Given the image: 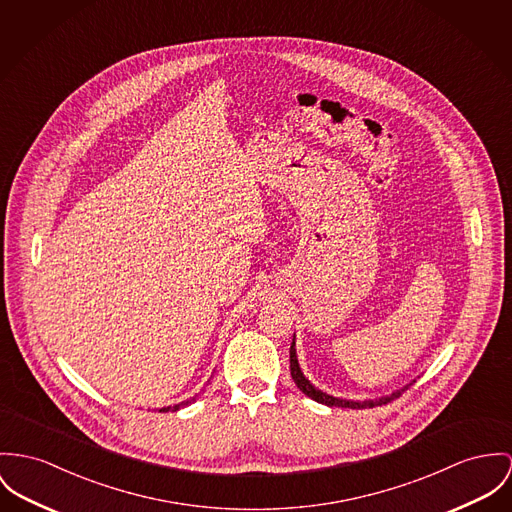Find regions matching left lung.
<instances>
[{
    "label": "left lung",
    "mask_w": 512,
    "mask_h": 512,
    "mask_svg": "<svg viewBox=\"0 0 512 512\" xmlns=\"http://www.w3.org/2000/svg\"><path fill=\"white\" fill-rule=\"evenodd\" d=\"M290 374H292V380L296 382V386L300 388V392L312 397L317 403H323L327 407H349V409H366V407H374V405H386L390 403L395 397L403 394L413 382H409L407 386H403L401 390H395L390 395H382V397H376V399H364V401H354V399H343V397H335V395L325 394L321 392L319 388H315L314 384L304 376L300 364H298V356H296V335L292 339V345H290Z\"/></svg>",
    "instance_id": "1"
}]
</instances>
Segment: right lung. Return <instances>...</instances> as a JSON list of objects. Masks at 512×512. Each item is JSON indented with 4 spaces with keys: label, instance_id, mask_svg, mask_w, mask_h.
<instances>
[{
    "label": "right lung",
    "instance_id": "obj_1",
    "mask_svg": "<svg viewBox=\"0 0 512 512\" xmlns=\"http://www.w3.org/2000/svg\"><path fill=\"white\" fill-rule=\"evenodd\" d=\"M193 399H195V397H193ZM189 403H191V399H187V401H181V403H177V405H173V407H171V405H169V407H161L159 411H163V413H167V411H177V409H181L183 405H189Z\"/></svg>",
    "mask_w": 512,
    "mask_h": 512
}]
</instances>
